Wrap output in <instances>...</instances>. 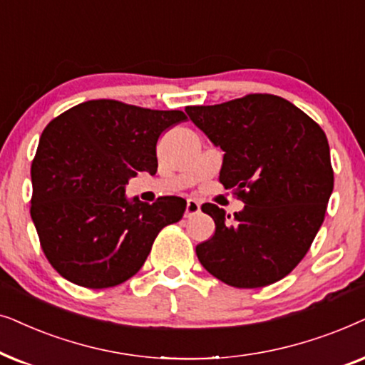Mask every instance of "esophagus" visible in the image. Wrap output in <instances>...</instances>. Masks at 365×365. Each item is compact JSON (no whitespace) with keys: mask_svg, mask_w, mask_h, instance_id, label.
I'll return each instance as SVG.
<instances>
[{"mask_svg":"<svg viewBox=\"0 0 365 365\" xmlns=\"http://www.w3.org/2000/svg\"><path fill=\"white\" fill-rule=\"evenodd\" d=\"M200 212V203L197 200H187V208H185V218H190L193 215H197V213Z\"/></svg>","mask_w":365,"mask_h":365,"instance_id":"obj_1","label":"esophagus"}]
</instances>
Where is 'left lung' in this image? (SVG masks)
Masks as SVG:
<instances>
[{
	"label": "left lung",
	"mask_w": 365,
	"mask_h": 365,
	"mask_svg": "<svg viewBox=\"0 0 365 365\" xmlns=\"http://www.w3.org/2000/svg\"><path fill=\"white\" fill-rule=\"evenodd\" d=\"M185 111L225 152L218 182L245 203L232 223L215 203H203L215 233L197 245L198 260L230 287L279 282L309 252L334 190L324 130L290 101L269 93Z\"/></svg>",
	"instance_id": "8db88e82"
}]
</instances>
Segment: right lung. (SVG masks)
Instances as JSON below:
<instances>
[{"label":"right lung","mask_w":365,"mask_h":365,"mask_svg":"<svg viewBox=\"0 0 365 365\" xmlns=\"http://www.w3.org/2000/svg\"><path fill=\"white\" fill-rule=\"evenodd\" d=\"M185 120L180 110L90 100L46 125L31 163L30 212L58 274L108 289L142 269L160 230L183 217L187 202H128L125 185L138 172L157 173L160 135Z\"/></svg>","instance_id":"obj_1"}]
</instances>
